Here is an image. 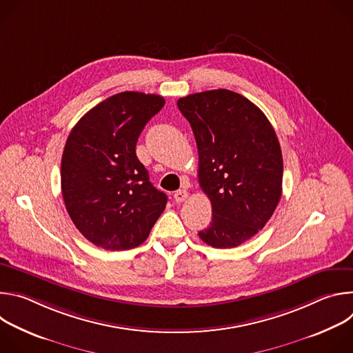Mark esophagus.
I'll return each instance as SVG.
<instances>
[{
    "instance_id": "obj_1",
    "label": "esophagus",
    "mask_w": 353,
    "mask_h": 353,
    "mask_svg": "<svg viewBox=\"0 0 353 353\" xmlns=\"http://www.w3.org/2000/svg\"><path fill=\"white\" fill-rule=\"evenodd\" d=\"M187 198H188V191L187 190H177L174 192L176 203H183V201H185Z\"/></svg>"
}]
</instances>
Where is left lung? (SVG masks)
Returning a JSON list of instances; mask_svg holds the SVG:
<instances>
[{
	"label": "left lung",
	"instance_id": "1",
	"mask_svg": "<svg viewBox=\"0 0 353 353\" xmlns=\"http://www.w3.org/2000/svg\"><path fill=\"white\" fill-rule=\"evenodd\" d=\"M198 148V181L212 221L198 232L215 248L237 247L261 230L281 195L283 161L265 114L244 96L214 89L177 100Z\"/></svg>",
	"mask_w": 353,
	"mask_h": 353
}]
</instances>
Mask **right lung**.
<instances>
[{"instance_id":"1","label":"right lung","mask_w":353,"mask_h":353,"mask_svg":"<svg viewBox=\"0 0 353 353\" xmlns=\"http://www.w3.org/2000/svg\"><path fill=\"white\" fill-rule=\"evenodd\" d=\"M163 106L159 94L121 92L90 109L68 135L61 159L64 204L97 247L142 244L166 208V194L149 181L135 154L139 134Z\"/></svg>"}]
</instances>
